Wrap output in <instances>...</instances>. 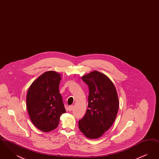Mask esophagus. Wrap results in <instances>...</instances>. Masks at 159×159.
Segmentation results:
<instances>
[{
  "mask_svg": "<svg viewBox=\"0 0 159 159\" xmlns=\"http://www.w3.org/2000/svg\"><path fill=\"white\" fill-rule=\"evenodd\" d=\"M73 108H74L73 106H69V107H68V110H69V111H71L73 110Z\"/></svg>",
  "mask_w": 159,
  "mask_h": 159,
  "instance_id": "obj_1",
  "label": "esophagus"
}]
</instances>
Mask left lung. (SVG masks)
Masks as SVG:
<instances>
[{
	"instance_id": "1",
	"label": "left lung",
	"mask_w": 159,
	"mask_h": 159,
	"mask_svg": "<svg viewBox=\"0 0 159 159\" xmlns=\"http://www.w3.org/2000/svg\"><path fill=\"white\" fill-rule=\"evenodd\" d=\"M82 79L89 88L86 113L79 120V128L88 138L97 139L108 130L116 119L119 99L113 82L105 75L94 71Z\"/></svg>"
}]
</instances>
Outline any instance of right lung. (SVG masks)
<instances>
[{
    "mask_svg": "<svg viewBox=\"0 0 159 159\" xmlns=\"http://www.w3.org/2000/svg\"><path fill=\"white\" fill-rule=\"evenodd\" d=\"M60 75L44 73L31 84L27 94V108L33 125L43 132L58 126L61 115L66 112L59 92Z\"/></svg>",
    "mask_w": 159,
    "mask_h": 159,
    "instance_id": "right-lung-1",
    "label": "right lung"
}]
</instances>
